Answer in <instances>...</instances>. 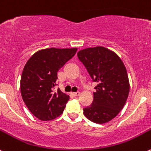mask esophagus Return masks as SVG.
Returning a JSON list of instances; mask_svg holds the SVG:
<instances>
[{
  "label": "esophagus",
  "instance_id": "esophagus-1",
  "mask_svg": "<svg viewBox=\"0 0 151 151\" xmlns=\"http://www.w3.org/2000/svg\"><path fill=\"white\" fill-rule=\"evenodd\" d=\"M80 94H81V93H80V92H71V95H73V96H78Z\"/></svg>",
  "mask_w": 151,
  "mask_h": 151
}]
</instances>
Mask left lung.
Here are the masks:
<instances>
[{
  "label": "left lung",
  "instance_id": "1",
  "mask_svg": "<svg viewBox=\"0 0 151 151\" xmlns=\"http://www.w3.org/2000/svg\"><path fill=\"white\" fill-rule=\"evenodd\" d=\"M77 56L93 82L98 83L92 104L83 114L93 123L102 124L114 119L123 109L129 92V81L121 59L103 47L80 50Z\"/></svg>",
  "mask_w": 151,
  "mask_h": 151
}]
</instances>
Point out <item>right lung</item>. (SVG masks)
<instances>
[{
	"label": "right lung",
	"mask_w": 151,
	"mask_h": 151,
	"mask_svg": "<svg viewBox=\"0 0 151 151\" xmlns=\"http://www.w3.org/2000/svg\"><path fill=\"white\" fill-rule=\"evenodd\" d=\"M77 48H48L31 56L23 68L20 89L23 101L34 116L42 121L55 119L63 113L69 96L56 86L57 72L75 55Z\"/></svg>",
	"instance_id": "add662e5"
}]
</instances>
